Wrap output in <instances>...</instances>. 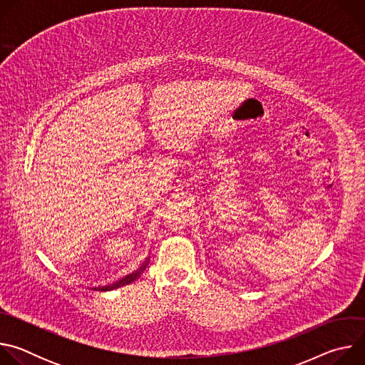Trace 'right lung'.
Returning a JSON list of instances; mask_svg holds the SVG:
<instances>
[{
	"label": "right lung",
	"mask_w": 365,
	"mask_h": 365,
	"mask_svg": "<svg viewBox=\"0 0 365 365\" xmlns=\"http://www.w3.org/2000/svg\"><path fill=\"white\" fill-rule=\"evenodd\" d=\"M140 272H141V269H140ZM140 272H137V273H134V274H130V276H127L125 279H123L121 282H118V283H115V284H113V286H107V287H98L99 290H108V289H114V287H118V286H124V284H128V283H131V282H134L135 280V277L140 274ZM96 290V289H95Z\"/></svg>",
	"instance_id": "1"
}]
</instances>
